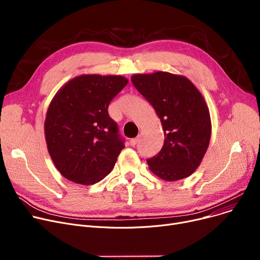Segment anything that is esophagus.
<instances>
[{"label": "esophagus", "mask_w": 260, "mask_h": 260, "mask_svg": "<svg viewBox=\"0 0 260 260\" xmlns=\"http://www.w3.org/2000/svg\"><path fill=\"white\" fill-rule=\"evenodd\" d=\"M137 142H139V139H137V137H135V139L130 140V145H131L132 147H134V146L137 144Z\"/></svg>", "instance_id": "esophagus-1"}]
</instances>
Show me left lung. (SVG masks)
<instances>
[{
	"label": "left lung",
	"instance_id": "left-lung-1",
	"mask_svg": "<svg viewBox=\"0 0 260 260\" xmlns=\"http://www.w3.org/2000/svg\"><path fill=\"white\" fill-rule=\"evenodd\" d=\"M131 81L153 106L164 129L161 150L147 159L150 170L168 181L188 177L201 165L211 137L203 95L185 76L169 72L135 74Z\"/></svg>",
	"mask_w": 260,
	"mask_h": 260
}]
</instances>
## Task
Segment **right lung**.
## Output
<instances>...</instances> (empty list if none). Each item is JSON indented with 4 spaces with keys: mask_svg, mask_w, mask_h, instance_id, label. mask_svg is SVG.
<instances>
[{
    "mask_svg": "<svg viewBox=\"0 0 260 260\" xmlns=\"http://www.w3.org/2000/svg\"><path fill=\"white\" fill-rule=\"evenodd\" d=\"M128 84L120 75H81L53 98L45 137L56 169L67 179L93 185L114 167L125 140L108 113L110 102Z\"/></svg>",
    "mask_w": 260,
    "mask_h": 260,
    "instance_id": "1",
    "label": "right lung"
}]
</instances>
